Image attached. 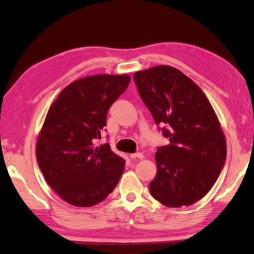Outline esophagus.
<instances>
[{
	"instance_id": "34e87169",
	"label": "esophagus",
	"mask_w": 254,
	"mask_h": 254,
	"mask_svg": "<svg viewBox=\"0 0 254 254\" xmlns=\"http://www.w3.org/2000/svg\"><path fill=\"white\" fill-rule=\"evenodd\" d=\"M130 157L135 159V158H138V159H142L143 158V155L141 153H135V154H130Z\"/></svg>"
}]
</instances>
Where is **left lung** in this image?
<instances>
[{"label": "left lung", "mask_w": 254, "mask_h": 254, "mask_svg": "<svg viewBox=\"0 0 254 254\" xmlns=\"http://www.w3.org/2000/svg\"><path fill=\"white\" fill-rule=\"evenodd\" d=\"M133 80L169 138L155 155L152 196L168 207L191 205L211 190L226 162V138L215 112L199 86L172 66L136 71Z\"/></svg>", "instance_id": "1"}]
</instances>
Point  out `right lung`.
<instances>
[{
	"instance_id": "right-lung-1",
	"label": "right lung",
	"mask_w": 254,
	"mask_h": 254,
	"mask_svg": "<svg viewBox=\"0 0 254 254\" xmlns=\"http://www.w3.org/2000/svg\"><path fill=\"white\" fill-rule=\"evenodd\" d=\"M128 74H95L66 86L52 103L37 141L39 167L70 205L93 206L114 190L125 160L109 143L95 146L112 104L126 90Z\"/></svg>"
}]
</instances>
